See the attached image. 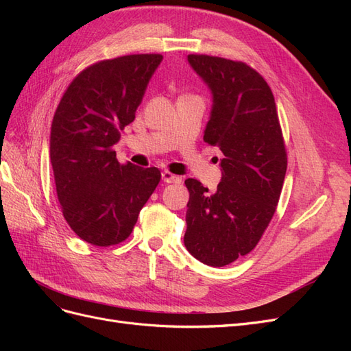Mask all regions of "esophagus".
<instances>
[{
	"mask_svg": "<svg viewBox=\"0 0 351 351\" xmlns=\"http://www.w3.org/2000/svg\"><path fill=\"white\" fill-rule=\"evenodd\" d=\"M162 182L164 183H182V177H178L169 171H162Z\"/></svg>",
	"mask_w": 351,
	"mask_h": 351,
	"instance_id": "1",
	"label": "esophagus"
}]
</instances>
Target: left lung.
<instances>
[{
	"label": "left lung",
	"mask_w": 351,
	"mask_h": 351,
	"mask_svg": "<svg viewBox=\"0 0 351 351\" xmlns=\"http://www.w3.org/2000/svg\"><path fill=\"white\" fill-rule=\"evenodd\" d=\"M187 61L212 93L204 141L218 146L221 182L209 193L186 180L184 246L202 263L226 267L252 252L277 208L287 154L268 83L244 62L209 56Z\"/></svg>",
	"instance_id": "obj_1"
}]
</instances>
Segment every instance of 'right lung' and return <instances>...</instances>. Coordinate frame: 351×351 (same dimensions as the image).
<instances>
[{
  "mask_svg": "<svg viewBox=\"0 0 351 351\" xmlns=\"http://www.w3.org/2000/svg\"><path fill=\"white\" fill-rule=\"evenodd\" d=\"M161 61L159 54L99 61L70 83L54 114L49 158L62 215L95 246L129 237L161 180L155 167L121 165L112 149Z\"/></svg>",
  "mask_w": 351,
  "mask_h": 351,
  "instance_id": "add662e5",
  "label": "right lung"
}]
</instances>
